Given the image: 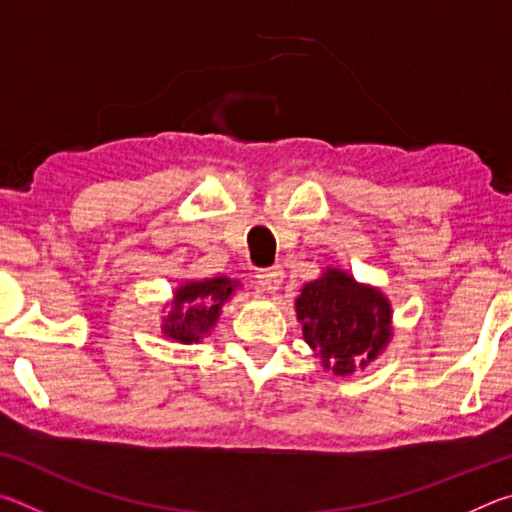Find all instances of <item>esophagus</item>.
Returning <instances> with one entry per match:
<instances>
[{
	"label": "esophagus",
	"instance_id": "esophagus-1",
	"mask_svg": "<svg viewBox=\"0 0 512 512\" xmlns=\"http://www.w3.org/2000/svg\"><path fill=\"white\" fill-rule=\"evenodd\" d=\"M284 280V271L282 266H271V268H262V271L257 273V282H259V289L264 293H275L280 289V284Z\"/></svg>",
	"mask_w": 512,
	"mask_h": 512
}]
</instances>
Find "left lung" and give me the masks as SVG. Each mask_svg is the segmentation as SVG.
<instances>
[{"mask_svg": "<svg viewBox=\"0 0 512 512\" xmlns=\"http://www.w3.org/2000/svg\"><path fill=\"white\" fill-rule=\"evenodd\" d=\"M293 309L320 366L334 375L345 377L370 366L393 339L391 300L343 268L327 266L307 282Z\"/></svg>", "mask_w": 512, "mask_h": 512, "instance_id": "obj_1", "label": "left lung"}]
</instances>
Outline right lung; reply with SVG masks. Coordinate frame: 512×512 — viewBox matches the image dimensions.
<instances>
[{
	"instance_id": "1",
	"label": "right lung",
	"mask_w": 512,
	"mask_h": 512,
	"mask_svg": "<svg viewBox=\"0 0 512 512\" xmlns=\"http://www.w3.org/2000/svg\"><path fill=\"white\" fill-rule=\"evenodd\" d=\"M239 289L241 282L232 280L228 275L183 282L173 289L171 300L164 302L167 311L160 318L162 334L183 345L201 343L219 323L225 302Z\"/></svg>"
}]
</instances>
